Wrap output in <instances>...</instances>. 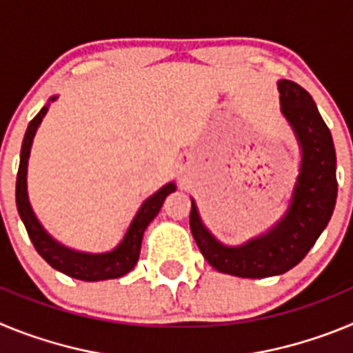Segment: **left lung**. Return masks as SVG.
Wrapping results in <instances>:
<instances>
[{"mask_svg": "<svg viewBox=\"0 0 353 353\" xmlns=\"http://www.w3.org/2000/svg\"><path fill=\"white\" fill-rule=\"evenodd\" d=\"M281 113L301 146V170L285 215L269 232L242 245H224L208 232L191 207V232L205 260L223 274L236 277H270L288 272L310 252L336 207V150L329 127L318 113L313 97L288 79L277 83Z\"/></svg>", "mask_w": 353, "mask_h": 353, "instance_id": "8db88e82", "label": "left lung"}]
</instances>
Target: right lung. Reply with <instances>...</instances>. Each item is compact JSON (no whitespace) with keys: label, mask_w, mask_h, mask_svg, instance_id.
Segmentation results:
<instances>
[{"label":"right lung","mask_w":353,"mask_h":353,"mask_svg":"<svg viewBox=\"0 0 353 353\" xmlns=\"http://www.w3.org/2000/svg\"><path fill=\"white\" fill-rule=\"evenodd\" d=\"M58 97H51L49 102H54ZM51 104H46L39 111L33 120L28 125L24 134L23 146H21V162H19L17 182H15V203L21 219H23L26 232L30 235L31 242L35 245L37 252L43 260L51 265L52 269L60 270L70 277H76L81 281H105V279H117V277L125 276L127 272L134 269V265L139 260V251H141V240L146 226L154 221L155 215L161 210L164 199L170 192L176 189L174 182L166 183L161 187L155 194L150 196L143 201L138 214L134 215L132 223L127 228V233L123 240L113 249V251L101 252V254H92V252L74 251L70 248H65L58 240L52 239L42 224L39 223L37 215L33 214V208L28 199V159H30V150L35 132L39 129L40 121L46 117Z\"/></svg>","instance_id":"right-lung-1"}]
</instances>
